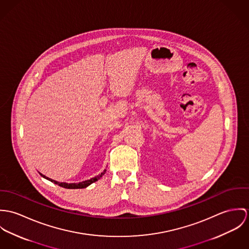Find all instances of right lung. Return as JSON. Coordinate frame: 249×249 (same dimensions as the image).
I'll use <instances>...</instances> for the list:
<instances>
[{
	"label": "right lung",
	"instance_id": "add662e5",
	"mask_svg": "<svg viewBox=\"0 0 249 249\" xmlns=\"http://www.w3.org/2000/svg\"><path fill=\"white\" fill-rule=\"evenodd\" d=\"M105 172V171H104ZM104 172L103 173H101L99 176H97V177H94V178H90V179H89V180H85V181H82V182H79V183H66V182H58V181H56V180H53V179H51V178H47L46 176H44V175H42V174H40L43 178H47V179H49V180H51L52 182H54L55 184H58L59 186H61V187H64V188H68V189H79V188H86L87 186H89V185H90L91 183H93V182H95L96 180H98L103 175H104Z\"/></svg>",
	"mask_w": 249,
	"mask_h": 249
}]
</instances>
